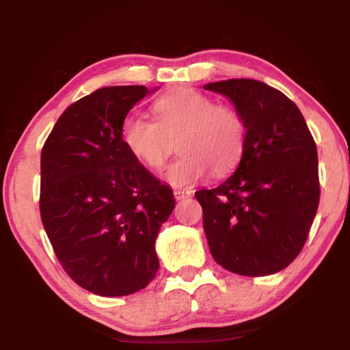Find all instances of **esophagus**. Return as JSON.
<instances>
[{
  "mask_svg": "<svg viewBox=\"0 0 350 350\" xmlns=\"http://www.w3.org/2000/svg\"><path fill=\"white\" fill-rule=\"evenodd\" d=\"M191 194H193V191H189V189H174V196H175L176 200L189 198Z\"/></svg>",
  "mask_w": 350,
  "mask_h": 350,
  "instance_id": "obj_1",
  "label": "esophagus"
}]
</instances>
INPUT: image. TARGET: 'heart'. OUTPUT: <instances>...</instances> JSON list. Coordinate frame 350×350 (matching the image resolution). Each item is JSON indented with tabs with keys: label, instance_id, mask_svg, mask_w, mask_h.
Returning <instances> with one entry per match:
<instances>
[{
	"label": "heart",
	"instance_id": "obj_1",
	"mask_svg": "<svg viewBox=\"0 0 350 350\" xmlns=\"http://www.w3.org/2000/svg\"><path fill=\"white\" fill-rule=\"evenodd\" d=\"M156 121L142 114H127L121 140L133 159L159 169L176 137L181 154L167 167L164 180L175 188H188L212 170L221 176L236 169L245 150V122L236 108L213 100L199 90L180 88L152 105Z\"/></svg>",
	"mask_w": 350,
	"mask_h": 350
}]
</instances>
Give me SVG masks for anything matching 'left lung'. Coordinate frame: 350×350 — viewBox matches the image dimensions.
<instances>
[{
    "label": "left lung",
    "instance_id": "8db88e82",
    "mask_svg": "<svg viewBox=\"0 0 350 350\" xmlns=\"http://www.w3.org/2000/svg\"><path fill=\"white\" fill-rule=\"evenodd\" d=\"M226 95L247 129L234 175L200 189L210 253L224 269L269 275L285 269L308 241L320 199L317 146L299 108L256 79L204 85Z\"/></svg>",
    "mask_w": 350,
    "mask_h": 350
}]
</instances>
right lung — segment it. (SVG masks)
<instances>
[{"instance_id": "right-lung-1", "label": "right lung", "mask_w": 350, "mask_h": 350, "mask_svg": "<svg viewBox=\"0 0 350 350\" xmlns=\"http://www.w3.org/2000/svg\"><path fill=\"white\" fill-rule=\"evenodd\" d=\"M145 85L102 88L71 103L41 151V221L66 274L100 296H126L156 277L154 242L174 193L121 140Z\"/></svg>"}]
</instances>
